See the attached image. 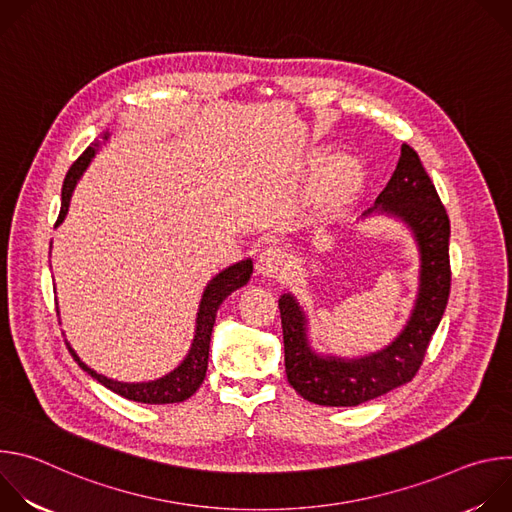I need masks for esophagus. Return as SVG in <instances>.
<instances>
[{
	"label": "esophagus",
	"mask_w": 512,
	"mask_h": 512,
	"mask_svg": "<svg viewBox=\"0 0 512 512\" xmlns=\"http://www.w3.org/2000/svg\"><path fill=\"white\" fill-rule=\"evenodd\" d=\"M285 269V253L279 247H267L257 259V271L263 277H277Z\"/></svg>",
	"instance_id": "34e87169"
}]
</instances>
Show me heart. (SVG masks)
Wrapping results in <instances>:
<instances>
[{
    "label": "heart",
    "mask_w": 512,
    "mask_h": 512,
    "mask_svg": "<svg viewBox=\"0 0 512 512\" xmlns=\"http://www.w3.org/2000/svg\"><path fill=\"white\" fill-rule=\"evenodd\" d=\"M360 178L362 172L354 160H340L328 170L324 178V192L328 198H344L358 186Z\"/></svg>",
    "instance_id": "b5f03b06"
}]
</instances>
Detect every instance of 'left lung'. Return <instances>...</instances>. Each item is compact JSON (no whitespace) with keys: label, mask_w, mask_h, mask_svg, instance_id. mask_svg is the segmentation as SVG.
<instances>
[{"label":"left lung","mask_w":512,"mask_h":512,"mask_svg":"<svg viewBox=\"0 0 512 512\" xmlns=\"http://www.w3.org/2000/svg\"><path fill=\"white\" fill-rule=\"evenodd\" d=\"M373 214L393 216L411 231L419 251L417 298L399 336L383 350L360 358L318 354L310 346L308 318L296 296L279 298L287 381L316 405L354 407L409 383L448 306L450 218L417 152L407 143L401 145L397 168L375 206L360 218Z\"/></svg>","instance_id":"1"}]
</instances>
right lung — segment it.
<instances>
[{
    "label": "right lung",
    "instance_id": "add662e5",
    "mask_svg": "<svg viewBox=\"0 0 512 512\" xmlns=\"http://www.w3.org/2000/svg\"><path fill=\"white\" fill-rule=\"evenodd\" d=\"M107 137H109V133L103 135V139H107ZM99 143L101 141H95L93 145H89V148L83 152V156L70 166V170L64 178V184H62V204H60V214H58L56 227L64 221V216L68 212V204H70V196H72V192H75V186L81 180V176L85 174L93 156L97 154ZM251 273H253V261L243 259L239 263L229 265L221 273H216L208 281V285L204 287L200 306H198L196 330H194V338H192L188 354L184 356V360L178 364L174 371H170L168 375H164L156 381H145V383L113 381L105 375H99L91 367H87V364L81 360V356L75 352V348L70 346V342L68 340H64V342H66L68 352L72 354V358L79 362V367L85 373H89L101 385H105L107 389H111L113 393L129 399V401L150 403V405H166V403L186 401L188 397H192L198 391V387L202 385V381L206 377L210 336H212V326H214V318H216L218 308H221L223 300L229 298L235 289L247 285V281L251 279Z\"/></svg>",
    "mask_w": 512,
    "mask_h": 512
}]
</instances>
